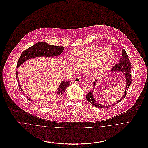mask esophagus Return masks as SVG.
Returning a JSON list of instances; mask_svg holds the SVG:
<instances>
[{
    "mask_svg": "<svg viewBox=\"0 0 148 148\" xmlns=\"http://www.w3.org/2000/svg\"><path fill=\"white\" fill-rule=\"evenodd\" d=\"M81 80H82L81 77H77L74 79V83H79V82H81Z\"/></svg>",
    "mask_w": 148,
    "mask_h": 148,
    "instance_id": "esophagus-1",
    "label": "esophagus"
}]
</instances>
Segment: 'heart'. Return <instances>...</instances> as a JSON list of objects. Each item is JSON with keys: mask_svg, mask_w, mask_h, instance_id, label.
I'll return each instance as SVG.
<instances>
[{"mask_svg": "<svg viewBox=\"0 0 148 148\" xmlns=\"http://www.w3.org/2000/svg\"><path fill=\"white\" fill-rule=\"evenodd\" d=\"M71 60H65L66 68L72 73L83 69L85 75L91 78L99 77L109 71L116 59L114 50L100 46L76 48L71 53Z\"/></svg>", "mask_w": 148, "mask_h": 148, "instance_id": "heart-1", "label": "heart"}]
</instances>
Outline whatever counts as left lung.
I'll return each mask as SVG.
<instances>
[{
	"mask_svg": "<svg viewBox=\"0 0 148 148\" xmlns=\"http://www.w3.org/2000/svg\"><path fill=\"white\" fill-rule=\"evenodd\" d=\"M122 57L120 59L119 62L116 64L115 65L113 66V68L111 69V71H114V72H120L125 78V82H126V85H125V91L123 92V96L121 97V98L119 99L115 103L112 104V105H107V106H104L101 104H99L98 102L95 100V99L94 98V89L95 87V85L97 84V80H95L94 82L92 83L93 84V87L92 89L90 92H89L86 95V98L87 99L88 101L91 103L92 106L98 108H107L110 106H112L117 103L120 102L121 100H123L124 98L127 95V91L131 84L132 83V77H131V71H132V66L130 62L128 56L127 54V52L125 50L123 49L122 50Z\"/></svg>",
	"mask_w": 148,
	"mask_h": 148,
	"instance_id": "1",
	"label": "left lung"
}]
</instances>
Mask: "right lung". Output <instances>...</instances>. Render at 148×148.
I'll list each match as a JSON object with an SVG mask.
<instances>
[{
  "mask_svg": "<svg viewBox=\"0 0 148 148\" xmlns=\"http://www.w3.org/2000/svg\"><path fill=\"white\" fill-rule=\"evenodd\" d=\"M64 50V47H58L54 46L48 43L43 42H37L34 44L33 46L29 47L27 49L25 50L22 53L18 60L16 68H19L22 64L25 61L28 60L30 59H33L37 57H47V58H56L62 53ZM16 77L19 85V88L21 92H24L19 80V77L18 75V71H16ZM71 81H62L57 89L56 91V97L55 100L57 101L60 100L63 96L64 93L66 90L68 86L71 84ZM29 101H33L32 99L30 98L28 96L27 97Z\"/></svg>",
  "mask_w": 148,
  "mask_h": 148,
  "instance_id": "right-lung-1",
  "label": "right lung"
}]
</instances>
